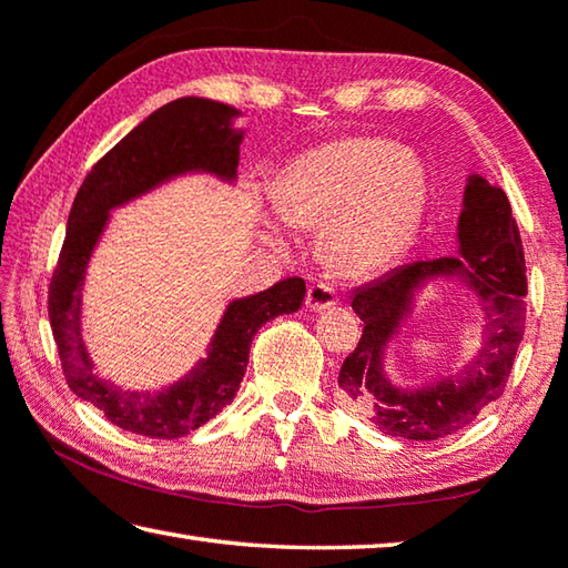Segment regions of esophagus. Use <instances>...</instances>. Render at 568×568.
<instances>
[{
	"instance_id": "34e87169",
	"label": "esophagus",
	"mask_w": 568,
	"mask_h": 568,
	"mask_svg": "<svg viewBox=\"0 0 568 568\" xmlns=\"http://www.w3.org/2000/svg\"><path fill=\"white\" fill-rule=\"evenodd\" d=\"M335 305H337V293L332 291L329 285L317 283L307 291V307L313 310V313H322V310H329Z\"/></svg>"
}]
</instances>
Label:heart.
<instances>
[{
    "label": "heart",
    "mask_w": 568,
    "mask_h": 568,
    "mask_svg": "<svg viewBox=\"0 0 568 568\" xmlns=\"http://www.w3.org/2000/svg\"><path fill=\"white\" fill-rule=\"evenodd\" d=\"M271 202L287 226L322 229L320 255L332 273L369 277L392 268L418 233L428 174L396 142L349 138L300 154L277 174Z\"/></svg>",
    "instance_id": "1"
}]
</instances>
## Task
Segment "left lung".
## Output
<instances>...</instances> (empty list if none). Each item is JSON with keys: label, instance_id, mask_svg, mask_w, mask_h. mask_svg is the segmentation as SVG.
Instances as JSON below:
<instances>
[{"label": "left lung", "instance_id": "left-lung-1", "mask_svg": "<svg viewBox=\"0 0 568 568\" xmlns=\"http://www.w3.org/2000/svg\"><path fill=\"white\" fill-rule=\"evenodd\" d=\"M455 280L471 287L484 313L481 347L458 375L408 389L385 374V347L423 285ZM527 268L513 206L503 189L470 174L458 216V255L398 265L352 295L362 339L339 369V398L386 436L438 440L497 402L525 337Z\"/></svg>", "mask_w": 568, "mask_h": 568}]
</instances>
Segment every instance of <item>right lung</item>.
<instances>
[{"label": "right lung", "mask_w": 568, "mask_h": 568, "mask_svg": "<svg viewBox=\"0 0 568 568\" xmlns=\"http://www.w3.org/2000/svg\"><path fill=\"white\" fill-rule=\"evenodd\" d=\"M236 118L241 110L196 95L154 110L85 176L65 224V241L49 287V320L65 382L78 398L103 410L110 424L138 436L182 438L221 414L246 374L255 332L277 315L297 313L305 300L303 277H287L263 293L231 300L206 344V357L160 392L122 388L103 379L85 347V273L110 214L184 174L236 182L243 142V130L233 128Z\"/></svg>", "instance_id": "obj_1"}]
</instances>
